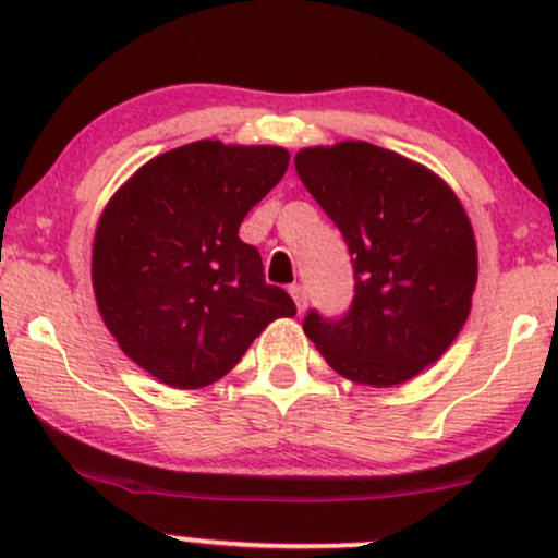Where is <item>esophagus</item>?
I'll use <instances>...</instances> for the list:
<instances>
[{"label": "esophagus", "mask_w": 558, "mask_h": 558, "mask_svg": "<svg viewBox=\"0 0 558 558\" xmlns=\"http://www.w3.org/2000/svg\"><path fill=\"white\" fill-rule=\"evenodd\" d=\"M288 293H291L293 301H296V310H299V315H301V312L306 310V293H304V288H301L299 283H293V286H288Z\"/></svg>", "instance_id": "esophagus-1"}]
</instances>
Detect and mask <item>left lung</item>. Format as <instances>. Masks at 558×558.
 <instances>
[{
	"mask_svg": "<svg viewBox=\"0 0 558 558\" xmlns=\"http://www.w3.org/2000/svg\"><path fill=\"white\" fill-rule=\"evenodd\" d=\"M293 165L354 265L351 310L341 319L312 310L306 338L351 383L412 380L446 354L472 310L477 243L462 202L425 165L367 141L306 146Z\"/></svg>",
	"mask_w": 558,
	"mask_h": 558,
	"instance_id": "obj_1",
	"label": "left lung"
}]
</instances>
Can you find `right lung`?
Segmentation results:
<instances>
[{
	"label": "right lung",
	"mask_w": 558,
	"mask_h": 558,
	"mask_svg": "<svg viewBox=\"0 0 558 558\" xmlns=\"http://www.w3.org/2000/svg\"><path fill=\"white\" fill-rule=\"evenodd\" d=\"M288 159L283 146L202 138L149 159L107 202L92 252L96 306L128 360L165 386H213L272 319L296 315L239 239Z\"/></svg>",
	"instance_id": "1"
}]
</instances>
